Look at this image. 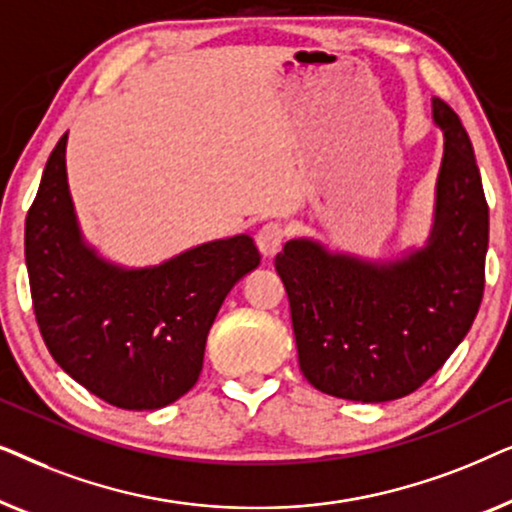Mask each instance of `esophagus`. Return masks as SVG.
<instances>
[{"label": "esophagus", "instance_id": "obj_1", "mask_svg": "<svg viewBox=\"0 0 512 512\" xmlns=\"http://www.w3.org/2000/svg\"><path fill=\"white\" fill-rule=\"evenodd\" d=\"M284 237H286V230H284L282 223H277V221L265 223V226H263L261 230H258V235H256L258 251H261V254H263L265 258L275 256L277 251L282 249Z\"/></svg>", "mask_w": 512, "mask_h": 512}]
</instances>
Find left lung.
I'll list each match as a JSON object with an SVG mask.
<instances>
[{"mask_svg": "<svg viewBox=\"0 0 512 512\" xmlns=\"http://www.w3.org/2000/svg\"><path fill=\"white\" fill-rule=\"evenodd\" d=\"M445 151L422 249L366 261L289 240L275 268L289 293L298 363L328 396L384 403L422 387L466 338L482 291L489 209L459 116L433 100Z\"/></svg>", "mask_w": 512, "mask_h": 512, "instance_id": "left-lung-1", "label": "left lung"}]
</instances>
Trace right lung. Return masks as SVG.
<instances>
[{"label": "right lung", "instance_id": "1", "mask_svg": "<svg viewBox=\"0 0 512 512\" xmlns=\"http://www.w3.org/2000/svg\"><path fill=\"white\" fill-rule=\"evenodd\" d=\"M65 151L62 135L25 221L39 331L90 394L123 410L165 408L198 382L216 312L261 254L249 235H235L149 268L104 261L83 242Z\"/></svg>", "mask_w": 512, "mask_h": 512}]
</instances>
